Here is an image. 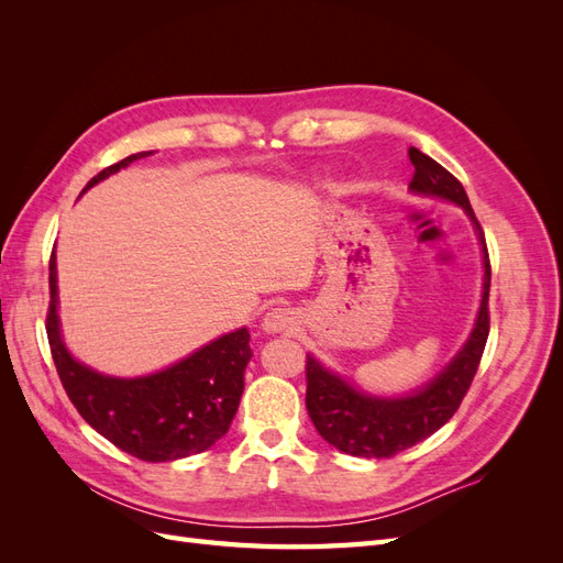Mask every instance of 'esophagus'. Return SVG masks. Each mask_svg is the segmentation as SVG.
<instances>
[{
  "label": "esophagus",
  "mask_w": 563,
  "mask_h": 563,
  "mask_svg": "<svg viewBox=\"0 0 563 563\" xmlns=\"http://www.w3.org/2000/svg\"><path fill=\"white\" fill-rule=\"evenodd\" d=\"M296 314L288 308H272L263 317V331L265 333H282V331H291L296 327Z\"/></svg>",
  "instance_id": "1"
}]
</instances>
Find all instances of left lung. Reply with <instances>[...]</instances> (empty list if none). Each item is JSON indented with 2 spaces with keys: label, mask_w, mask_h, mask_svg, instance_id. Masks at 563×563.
Returning <instances> with one entry per match:
<instances>
[{
  "label": "left lung",
  "mask_w": 563,
  "mask_h": 563,
  "mask_svg": "<svg viewBox=\"0 0 563 563\" xmlns=\"http://www.w3.org/2000/svg\"><path fill=\"white\" fill-rule=\"evenodd\" d=\"M408 159L413 164V178L408 183V190L449 199L463 207L474 223L484 251V294L479 314H476V323L463 350L453 356V362L434 380L416 389L413 395L395 399L364 395V391L338 378L335 373L323 368L314 356L308 354V364H305V376H308L305 406H308L314 428L331 446L356 457H391L404 449L416 446L418 441L428 439L439 428H444L467 395L474 373L479 368L490 329V261L484 230L470 207L465 187L444 166L422 155L418 147H408Z\"/></svg>",
  "instance_id": "obj_1"
}]
</instances>
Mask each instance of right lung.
I'll return each instance as SVG.
<instances>
[{
    "mask_svg": "<svg viewBox=\"0 0 563 563\" xmlns=\"http://www.w3.org/2000/svg\"><path fill=\"white\" fill-rule=\"evenodd\" d=\"M152 152H139L103 168L96 183ZM46 335L58 378L79 416L110 444L145 463H168L211 449L230 430L253 356L249 329L220 335L183 362L143 378H112L73 360L60 338L56 255L48 263Z\"/></svg>",
    "mask_w": 563,
    "mask_h": 563,
    "instance_id": "1",
    "label": "right lung"
}]
</instances>
